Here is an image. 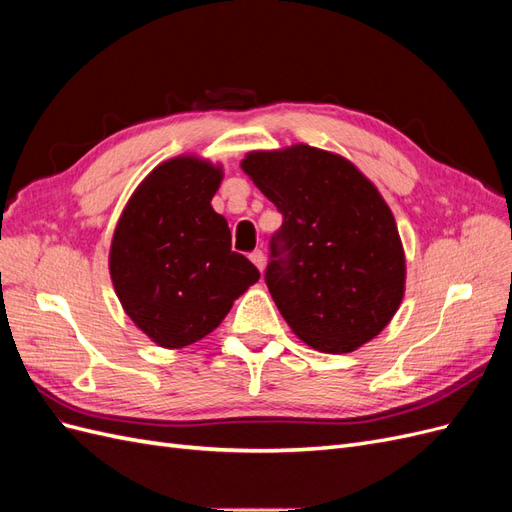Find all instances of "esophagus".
Returning <instances> with one entry per match:
<instances>
[{
	"mask_svg": "<svg viewBox=\"0 0 512 512\" xmlns=\"http://www.w3.org/2000/svg\"><path fill=\"white\" fill-rule=\"evenodd\" d=\"M250 260L258 267V271H265V254H262V250L252 252V254H250Z\"/></svg>",
	"mask_w": 512,
	"mask_h": 512,
	"instance_id": "34e87169",
	"label": "esophagus"
}]
</instances>
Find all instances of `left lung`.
I'll return each instance as SVG.
<instances>
[{
    "label": "left lung",
    "mask_w": 512,
    "mask_h": 512,
    "mask_svg": "<svg viewBox=\"0 0 512 512\" xmlns=\"http://www.w3.org/2000/svg\"><path fill=\"white\" fill-rule=\"evenodd\" d=\"M243 173L284 215L265 280L292 333L346 354L391 322L406 292L393 211L359 168L333 151H250Z\"/></svg>",
    "instance_id": "1"
}]
</instances>
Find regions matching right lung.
I'll use <instances>...</instances> for the list:
<instances>
[{"mask_svg": "<svg viewBox=\"0 0 512 512\" xmlns=\"http://www.w3.org/2000/svg\"><path fill=\"white\" fill-rule=\"evenodd\" d=\"M222 164L177 156L138 183L113 232L108 269L123 312L151 342L179 350L220 327L260 271L230 250L211 198Z\"/></svg>", "mask_w": 512, "mask_h": 512, "instance_id": "1", "label": "right lung"}]
</instances>
